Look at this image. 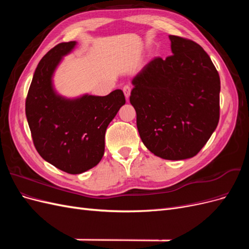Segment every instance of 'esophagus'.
<instances>
[{
    "mask_svg": "<svg viewBox=\"0 0 249 249\" xmlns=\"http://www.w3.org/2000/svg\"><path fill=\"white\" fill-rule=\"evenodd\" d=\"M131 90H132V87H131L130 85H125V86H124V88H123V91H124V96H125L126 100L130 97Z\"/></svg>",
    "mask_w": 249,
    "mask_h": 249,
    "instance_id": "obj_1",
    "label": "esophagus"
}]
</instances>
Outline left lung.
Segmentation results:
<instances>
[{
	"label": "left lung",
	"instance_id": "8db88e82",
	"mask_svg": "<svg viewBox=\"0 0 249 249\" xmlns=\"http://www.w3.org/2000/svg\"><path fill=\"white\" fill-rule=\"evenodd\" d=\"M172 55L154 58L134 77L130 102L140 138L165 160L197 155L219 122L220 78L199 44L169 35Z\"/></svg>",
	"mask_w": 249,
	"mask_h": 249
}]
</instances>
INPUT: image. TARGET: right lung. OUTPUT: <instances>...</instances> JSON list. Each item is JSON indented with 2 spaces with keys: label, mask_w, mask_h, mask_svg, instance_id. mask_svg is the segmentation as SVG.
Masks as SVG:
<instances>
[{
  "label": "right lung",
  "mask_w": 249,
  "mask_h": 249,
  "mask_svg": "<svg viewBox=\"0 0 249 249\" xmlns=\"http://www.w3.org/2000/svg\"><path fill=\"white\" fill-rule=\"evenodd\" d=\"M76 44L59 43L42 57L26 100V116L36 150L43 160L71 175L100 163L107 127L125 104L120 89L105 96L84 94L76 99L57 93L53 76Z\"/></svg>",
  "instance_id": "add662e5"
}]
</instances>
